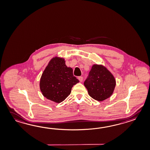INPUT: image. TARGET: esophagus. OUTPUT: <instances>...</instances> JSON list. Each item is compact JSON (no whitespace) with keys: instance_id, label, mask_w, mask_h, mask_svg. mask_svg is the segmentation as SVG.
Masks as SVG:
<instances>
[{"instance_id":"34e87169","label":"esophagus","mask_w":150,"mask_h":150,"mask_svg":"<svg viewBox=\"0 0 150 150\" xmlns=\"http://www.w3.org/2000/svg\"><path fill=\"white\" fill-rule=\"evenodd\" d=\"M78 79L79 80V81H80V82H82L83 81V77L82 76H79V77H78Z\"/></svg>"}]
</instances>
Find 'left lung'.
Masks as SVG:
<instances>
[{"instance_id":"1","label":"left lung","mask_w":150,"mask_h":150,"mask_svg":"<svg viewBox=\"0 0 150 150\" xmlns=\"http://www.w3.org/2000/svg\"><path fill=\"white\" fill-rule=\"evenodd\" d=\"M84 85L90 97L98 101H103L113 93L116 80L106 67L93 64Z\"/></svg>"}]
</instances>
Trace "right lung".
<instances>
[{
    "instance_id": "obj_1",
    "label": "right lung",
    "mask_w": 150,
    "mask_h": 150,
    "mask_svg": "<svg viewBox=\"0 0 150 150\" xmlns=\"http://www.w3.org/2000/svg\"><path fill=\"white\" fill-rule=\"evenodd\" d=\"M73 71L71 68L66 65L63 58H52L40 79V89L43 96L58 103L65 100L74 85L79 82Z\"/></svg>"
}]
</instances>
